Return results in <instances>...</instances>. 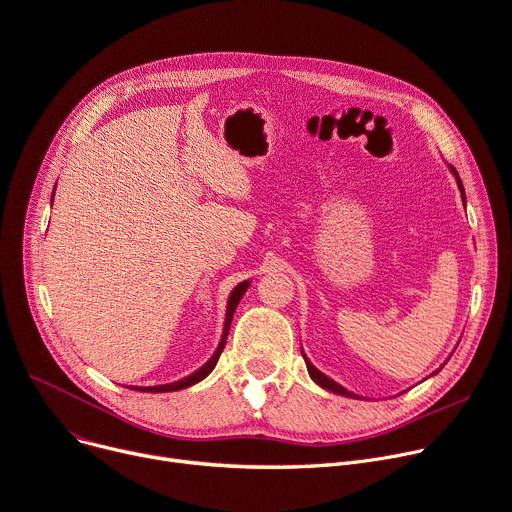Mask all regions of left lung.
Returning a JSON list of instances; mask_svg holds the SVG:
<instances>
[{
	"mask_svg": "<svg viewBox=\"0 0 512 512\" xmlns=\"http://www.w3.org/2000/svg\"><path fill=\"white\" fill-rule=\"evenodd\" d=\"M451 168V172L455 174V178H457V186H459V190H461V196L465 199V190H463V184H461V178H459V174H457V170L453 168V166H449ZM303 359H305V355H303ZM305 365H307V371H309V375H311V379L316 381L318 385H322L324 389H328V391H334V393H340V396H348V398H357L355 393H350V391H346L342 385H338L336 381H332L330 377H326L324 373H320L316 367H313L307 359H305Z\"/></svg>",
	"mask_w": 512,
	"mask_h": 512,
	"instance_id": "8db88e82",
	"label": "left lung"
}]
</instances>
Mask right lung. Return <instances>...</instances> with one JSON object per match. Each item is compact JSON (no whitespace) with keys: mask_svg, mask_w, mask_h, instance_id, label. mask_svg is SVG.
<instances>
[{"mask_svg":"<svg viewBox=\"0 0 512 512\" xmlns=\"http://www.w3.org/2000/svg\"><path fill=\"white\" fill-rule=\"evenodd\" d=\"M246 289H248V281L240 283L238 287L233 289V293L229 295V301H227V313H225V328H223V336H221V342H219V346H217V350H215V355L209 359V363H207V365H203L199 371L192 373V375H188V377H184V379H180V381H176V383L155 385V387H131V389H137V391H149V393H166V391H176V389L190 387V385H194V383H199L201 379H205V377L215 369V365H217V361H219V357H221V352H223V348H225L227 334H229V324H231V320H233V311H235V307H238V303H240L242 295L246 293Z\"/></svg>","mask_w":512,"mask_h":512,"instance_id":"add662e5","label":"right lung"}]
</instances>
